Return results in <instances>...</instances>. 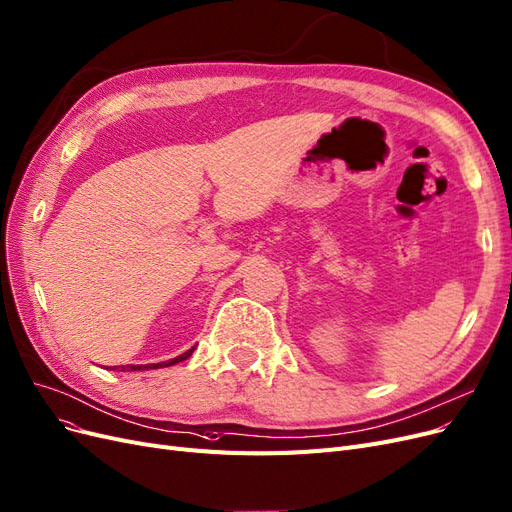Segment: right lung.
<instances>
[{"label": "right lung", "instance_id": "add662e5", "mask_svg": "<svg viewBox=\"0 0 512 512\" xmlns=\"http://www.w3.org/2000/svg\"><path fill=\"white\" fill-rule=\"evenodd\" d=\"M192 351H195V347H190L188 351H184L182 356H178V358H171V360H167V362H158V364H125V366H116V368H120L122 373H131V370H150V368H163V366H173V364L184 362L186 358H190V356H192ZM110 370H114V366H112Z\"/></svg>", "mask_w": 512, "mask_h": 512}]
</instances>
